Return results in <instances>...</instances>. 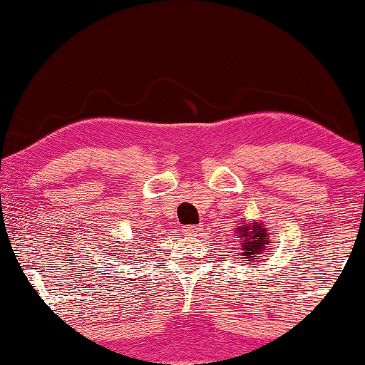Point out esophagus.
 <instances>
[{
  "instance_id": "1",
  "label": "esophagus",
  "mask_w": 365,
  "mask_h": 365,
  "mask_svg": "<svg viewBox=\"0 0 365 365\" xmlns=\"http://www.w3.org/2000/svg\"><path fill=\"white\" fill-rule=\"evenodd\" d=\"M182 231H184V235H186V236H196L201 231V228H200V226H186V228H184Z\"/></svg>"
}]
</instances>
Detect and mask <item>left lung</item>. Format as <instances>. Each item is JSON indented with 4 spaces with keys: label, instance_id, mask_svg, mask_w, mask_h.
Here are the masks:
<instances>
[{
    "label": "left lung",
    "instance_id": "left-lung-1",
    "mask_svg": "<svg viewBox=\"0 0 365 365\" xmlns=\"http://www.w3.org/2000/svg\"><path fill=\"white\" fill-rule=\"evenodd\" d=\"M236 233L241 238V257L243 262H255L258 255H262L264 250H269L268 240L272 238L267 233V230L258 223H241V228H236ZM264 257V255H263ZM262 262V259H259Z\"/></svg>",
    "mask_w": 365,
    "mask_h": 365
}]
</instances>
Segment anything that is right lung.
I'll return each mask as SVG.
<instances>
[{"instance_id":"1","label":"right lung","mask_w":365,"mask_h":365,"mask_svg":"<svg viewBox=\"0 0 365 365\" xmlns=\"http://www.w3.org/2000/svg\"><path fill=\"white\" fill-rule=\"evenodd\" d=\"M119 252H120V250H119Z\"/></svg>"}]
</instances>
